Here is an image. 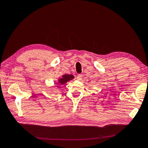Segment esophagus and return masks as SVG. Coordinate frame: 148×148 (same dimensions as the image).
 <instances>
[{"mask_svg": "<svg viewBox=\"0 0 148 148\" xmlns=\"http://www.w3.org/2000/svg\"><path fill=\"white\" fill-rule=\"evenodd\" d=\"M82 77H83V75H82V74H78V75H77V79H78V80L82 79Z\"/></svg>", "mask_w": 148, "mask_h": 148, "instance_id": "34e87169", "label": "esophagus"}]
</instances>
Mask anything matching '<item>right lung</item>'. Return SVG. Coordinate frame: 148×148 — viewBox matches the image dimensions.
Segmentation results:
<instances>
[{
	"label": "right lung",
	"instance_id": "add662e5",
	"mask_svg": "<svg viewBox=\"0 0 148 148\" xmlns=\"http://www.w3.org/2000/svg\"><path fill=\"white\" fill-rule=\"evenodd\" d=\"M74 78L73 75H64L62 76V78L59 79V84H64L66 83L67 82L70 81V80Z\"/></svg>",
	"mask_w": 148,
	"mask_h": 148
}]
</instances>
